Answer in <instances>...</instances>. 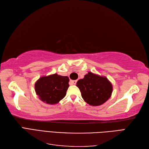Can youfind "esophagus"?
<instances>
[{
	"label": "esophagus",
	"instance_id": "34e87169",
	"mask_svg": "<svg viewBox=\"0 0 149 149\" xmlns=\"http://www.w3.org/2000/svg\"><path fill=\"white\" fill-rule=\"evenodd\" d=\"M77 83V81L76 80H71L70 81V84H76Z\"/></svg>",
	"mask_w": 149,
	"mask_h": 149
}]
</instances>
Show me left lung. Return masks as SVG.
Segmentation results:
<instances>
[{"label":"left lung","mask_w":149,"mask_h":149,"mask_svg":"<svg viewBox=\"0 0 149 149\" xmlns=\"http://www.w3.org/2000/svg\"><path fill=\"white\" fill-rule=\"evenodd\" d=\"M76 86L84 101L93 106H100L106 102L112 92V85L106 77L91 72L84 75L83 79L78 80Z\"/></svg>","instance_id":"left-lung-1"}]
</instances>
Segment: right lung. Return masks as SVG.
I'll use <instances>...</instances> for the list:
<instances>
[{
    "mask_svg": "<svg viewBox=\"0 0 149 149\" xmlns=\"http://www.w3.org/2000/svg\"><path fill=\"white\" fill-rule=\"evenodd\" d=\"M69 81L68 76L56 73L42 76L35 83V90L40 100L48 104H55L66 96Z\"/></svg>",
    "mask_w": 149,
    "mask_h": 149,
    "instance_id": "add662e5",
    "label": "right lung"
}]
</instances>
